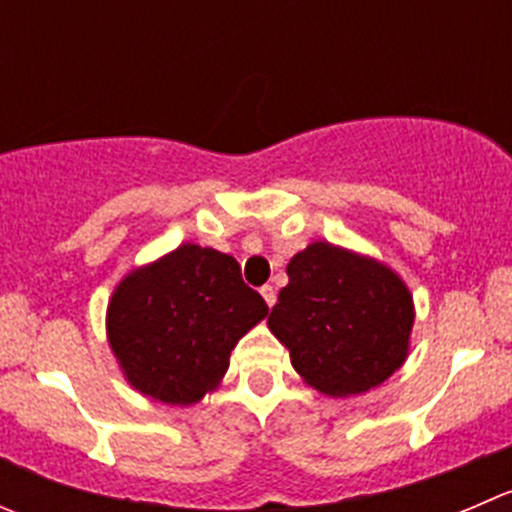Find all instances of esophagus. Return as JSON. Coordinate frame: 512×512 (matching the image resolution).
I'll use <instances>...</instances> for the list:
<instances>
[{
    "label": "esophagus",
    "mask_w": 512,
    "mask_h": 512,
    "mask_svg": "<svg viewBox=\"0 0 512 512\" xmlns=\"http://www.w3.org/2000/svg\"><path fill=\"white\" fill-rule=\"evenodd\" d=\"M260 295L265 297V302H267V307H272L275 305V300H277V295H275V287H270V285H265L260 290Z\"/></svg>",
    "instance_id": "34e87169"
}]
</instances>
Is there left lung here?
I'll return each mask as SVG.
<instances>
[{
  "mask_svg": "<svg viewBox=\"0 0 512 512\" xmlns=\"http://www.w3.org/2000/svg\"><path fill=\"white\" fill-rule=\"evenodd\" d=\"M287 277L267 327L317 393L362 395L408 360L415 305L393 267L317 240L292 257Z\"/></svg>",
  "mask_w": 512,
  "mask_h": 512,
  "instance_id": "1",
  "label": "left lung"
}]
</instances>
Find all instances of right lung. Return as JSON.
<instances>
[{
  "label": "right lung",
  "mask_w": 512,
  "mask_h": 512,
  "mask_svg": "<svg viewBox=\"0 0 512 512\" xmlns=\"http://www.w3.org/2000/svg\"><path fill=\"white\" fill-rule=\"evenodd\" d=\"M265 315L235 257L185 242L119 280L107 342L137 393L185 408L220 388L230 352Z\"/></svg>",
  "instance_id": "obj_1"
}]
</instances>
